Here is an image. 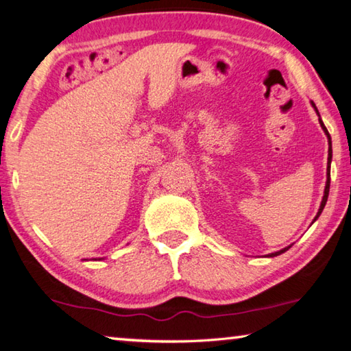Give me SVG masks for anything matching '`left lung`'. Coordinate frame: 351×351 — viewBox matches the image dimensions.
<instances>
[{"mask_svg": "<svg viewBox=\"0 0 351 351\" xmlns=\"http://www.w3.org/2000/svg\"><path fill=\"white\" fill-rule=\"evenodd\" d=\"M313 106H314V108H316V105H314V104H313ZM316 111H317V108H316ZM317 114H319V112H317ZM319 122H320V127L324 128V132H325V134H326V138H328V144H330V148H328V164H326V186H325V193H324L322 203H320V209H319V212H317L316 218L320 215V213H322L324 207H325V204H326V199H328V192H330V164H331V138H330V133H328V130L325 128L324 122L320 121V119H319ZM316 218H314V219H316ZM288 249H289V247H285V249H282V251H278V252L271 254V257H276V255H280V254H283L285 251H288Z\"/></svg>", "mask_w": 351, "mask_h": 351, "instance_id": "left-lung-1", "label": "left lung"}]
</instances>
